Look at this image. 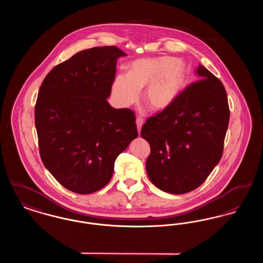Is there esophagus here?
I'll use <instances>...</instances> for the list:
<instances>
[{
    "label": "esophagus",
    "instance_id": "1",
    "mask_svg": "<svg viewBox=\"0 0 263 263\" xmlns=\"http://www.w3.org/2000/svg\"><path fill=\"white\" fill-rule=\"evenodd\" d=\"M143 123H144V119H143L142 117L138 116L137 119H136V124H137L138 132H139V133H140V131H141V128H142Z\"/></svg>",
    "mask_w": 263,
    "mask_h": 263
}]
</instances>
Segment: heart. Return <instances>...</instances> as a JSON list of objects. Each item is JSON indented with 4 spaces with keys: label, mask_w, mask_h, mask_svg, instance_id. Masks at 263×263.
<instances>
[{
    "label": "heart",
    "mask_w": 263,
    "mask_h": 263,
    "mask_svg": "<svg viewBox=\"0 0 263 263\" xmlns=\"http://www.w3.org/2000/svg\"><path fill=\"white\" fill-rule=\"evenodd\" d=\"M185 77V65L172 57L141 58L128 64L126 77L114 79L112 93L121 105L129 106L137 101L139 90L145 88V106L153 112H162L175 102Z\"/></svg>",
    "instance_id": "b5f03b06"
}]
</instances>
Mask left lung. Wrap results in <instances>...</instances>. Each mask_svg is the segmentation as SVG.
Listing matches in <instances>:
<instances>
[{"mask_svg":"<svg viewBox=\"0 0 263 263\" xmlns=\"http://www.w3.org/2000/svg\"><path fill=\"white\" fill-rule=\"evenodd\" d=\"M164 111L151 116L141 129L150 144L146 170L154 185L183 194L206 180L222 158L230 108L222 82L204 66Z\"/></svg>","mask_w":263,"mask_h":263,"instance_id":"left-lung-1","label":"left lung"}]
</instances>
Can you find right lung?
<instances>
[{
  "instance_id": "1",
  "label": "right lung",
  "mask_w": 263,
  "mask_h": 263,
  "mask_svg": "<svg viewBox=\"0 0 263 263\" xmlns=\"http://www.w3.org/2000/svg\"><path fill=\"white\" fill-rule=\"evenodd\" d=\"M122 56L116 46L78 52L54 67L38 91L41 160L61 185L78 194L104 187L116 158L138 136L134 112L113 108L106 100Z\"/></svg>"
}]
</instances>
